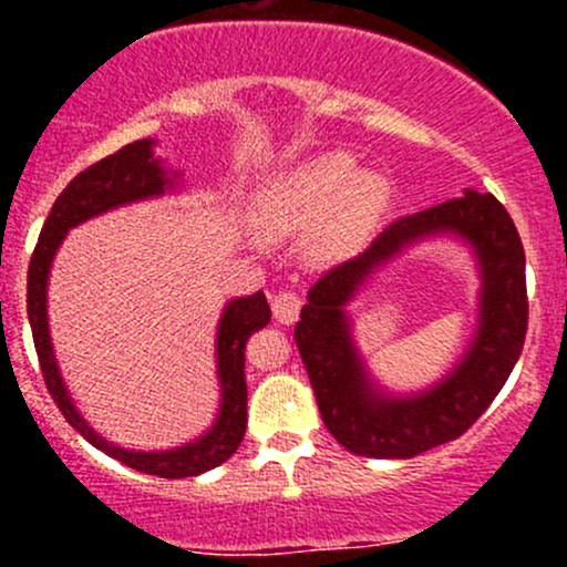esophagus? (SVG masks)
<instances>
[{"label": "esophagus", "instance_id": "1", "mask_svg": "<svg viewBox=\"0 0 567 567\" xmlns=\"http://www.w3.org/2000/svg\"><path fill=\"white\" fill-rule=\"evenodd\" d=\"M271 311H275V320L279 324H292L301 315V298L292 290H279L275 298H271Z\"/></svg>", "mask_w": 567, "mask_h": 567}]
</instances>
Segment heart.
<instances>
[{
    "label": "heart",
    "instance_id": "obj_1",
    "mask_svg": "<svg viewBox=\"0 0 567 567\" xmlns=\"http://www.w3.org/2000/svg\"><path fill=\"white\" fill-rule=\"evenodd\" d=\"M389 186L381 175L357 173L349 154H322L279 171L252 192V218L269 234H311V252L320 261L349 256L386 205Z\"/></svg>",
    "mask_w": 567,
    "mask_h": 567
}]
</instances>
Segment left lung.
I'll use <instances>...</instances> for the list:
<instances>
[{"instance_id": "obj_1", "label": "left lung", "mask_w": 567, "mask_h": 567, "mask_svg": "<svg viewBox=\"0 0 567 567\" xmlns=\"http://www.w3.org/2000/svg\"><path fill=\"white\" fill-rule=\"evenodd\" d=\"M434 236L461 238L478 261V328L445 380L421 393L394 395L369 375L346 306L375 270ZM525 330L528 290L519 234L493 194L466 188L464 197L394 220L362 256L320 277L306 296L296 343L324 426L349 453L413 458L461 437L485 413L519 360Z\"/></svg>"}]
</instances>
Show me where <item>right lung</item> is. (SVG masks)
I'll return each instance as SVG.
<instances>
[{
	"instance_id": "right-lung-1",
	"label": "right lung",
	"mask_w": 567,
	"mask_h": 567,
	"mask_svg": "<svg viewBox=\"0 0 567 567\" xmlns=\"http://www.w3.org/2000/svg\"><path fill=\"white\" fill-rule=\"evenodd\" d=\"M157 141L143 138L127 143L125 148L112 157L95 162L87 171L76 175L55 199L53 210L44 220L34 256L29 264V290H25V309H29L31 333L42 365L48 392L53 394L58 410L90 445L103 451L112 458L122 461L130 470L143 474H157L165 480L197 477L202 472H210L237 453L239 442L247 429V383H245V343L256 330L271 320V309L266 303L264 290L252 296L231 298L224 306L216 330V375L220 386V402L213 426L197 440L171 447V451H130V447L109 442L84 421L71 400L66 381L58 368L53 338H50L48 322V282L50 269L58 247L63 245L69 229L84 224V220L103 216L133 202L157 199L162 194L173 192L178 186L181 173L167 171L165 162L154 154Z\"/></svg>"
}]
</instances>
